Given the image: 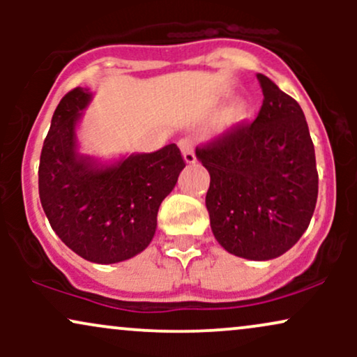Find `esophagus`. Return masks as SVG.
I'll list each match as a JSON object with an SVG mask.
<instances>
[{"instance_id": "1", "label": "esophagus", "mask_w": 357, "mask_h": 357, "mask_svg": "<svg viewBox=\"0 0 357 357\" xmlns=\"http://www.w3.org/2000/svg\"><path fill=\"white\" fill-rule=\"evenodd\" d=\"M179 147H181V153H183L184 161H186L188 165H192V162L196 161L195 141H192L191 137H183L181 141H179Z\"/></svg>"}]
</instances>
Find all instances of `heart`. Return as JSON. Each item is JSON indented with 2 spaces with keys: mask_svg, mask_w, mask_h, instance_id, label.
Masks as SVG:
<instances>
[{
  "mask_svg": "<svg viewBox=\"0 0 357 357\" xmlns=\"http://www.w3.org/2000/svg\"><path fill=\"white\" fill-rule=\"evenodd\" d=\"M243 114H245V105L241 104V102H236V104L231 107L230 114H228V117H230V121L235 122V121H238V119L243 117Z\"/></svg>",
  "mask_w": 357,
  "mask_h": 357,
  "instance_id": "1",
  "label": "heart"
}]
</instances>
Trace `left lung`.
Returning <instances> with one entry per match:
<instances>
[{
    "instance_id": "obj_1",
    "label": "left lung",
    "mask_w": 357,
    "mask_h": 357,
    "mask_svg": "<svg viewBox=\"0 0 357 357\" xmlns=\"http://www.w3.org/2000/svg\"><path fill=\"white\" fill-rule=\"evenodd\" d=\"M264 104L252 124H236L196 147L210 173L206 210L215 238L248 260L280 257L309 227L319 176L304 112L258 73Z\"/></svg>"
}]
</instances>
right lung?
<instances>
[{
    "mask_svg": "<svg viewBox=\"0 0 357 357\" xmlns=\"http://www.w3.org/2000/svg\"><path fill=\"white\" fill-rule=\"evenodd\" d=\"M92 93L73 89L55 109L38 167V191L53 231L93 264H117L153 240L158 210L186 166L176 144L99 166L77 151L75 126Z\"/></svg>",
    "mask_w": 357,
    "mask_h": 357,
    "instance_id": "right-lung-1",
    "label": "right lung"
}]
</instances>
